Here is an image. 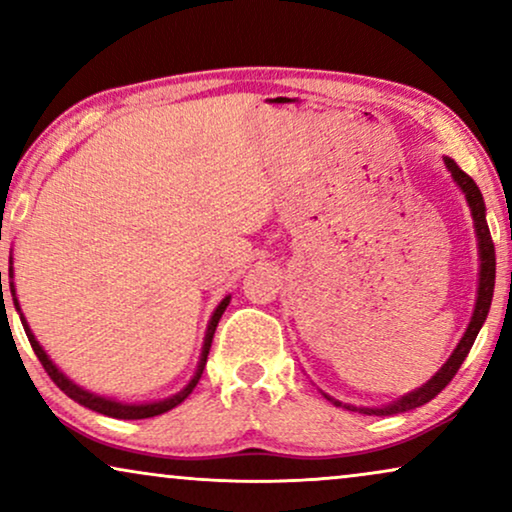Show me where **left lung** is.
Returning <instances> with one entry per match:
<instances>
[{"mask_svg":"<svg viewBox=\"0 0 512 512\" xmlns=\"http://www.w3.org/2000/svg\"><path fill=\"white\" fill-rule=\"evenodd\" d=\"M445 165L447 170L452 172L454 181H457L461 191H464L468 205H471V212H473V221H475V233H478V247H480V286H478V300H475V310H473V317H471V324H468L464 338L454 349L450 359L443 368L438 370L436 375L431 377L429 382L422 384L417 391H412V394L403 396L401 401H394L391 405H384V408H354V405H345L340 401H335V398L326 396L328 401L333 405H338V408H347V410H359L363 415H380V417H389V415H398V412H408V410H415L419 405L429 403L431 398H436L440 391H443L447 384L452 382V377L457 375V370L461 368V363L471 352L475 338H478L482 324H485L487 319V312H489V305H492V296H494V279H496V251H494V242H492V235H489V226H487V219H485V202H482V193L480 188L475 186V181L468 177V174L461 170V167L454 163L452 158H445Z\"/></svg>","mask_w":512,"mask_h":512,"instance_id":"1","label":"left lung"}]
</instances>
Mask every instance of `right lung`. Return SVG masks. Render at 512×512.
<instances>
[{"mask_svg":"<svg viewBox=\"0 0 512 512\" xmlns=\"http://www.w3.org/2000/svg\"><path fill=\"white\" fill-rule=\"evenodd\" d=\"M11 296H13V305H16V310H20L18 307V298H16V289H13V282H11ZM230 303V298H223L221 305L216 307L214 314H212V321H209L207 326V335H205V347H202V356H200V363H198V370H195L193 380L188 382L186 389H181L177 396L172 398H165V401H158V403H144V405H128V403H116V401H109V398H102V396H95L90 394V391L76 387L74 382H69L65 375L60 373L58 368L53 366V361L48 359L44 349H41V345L37 340H34V335L30 331V326H27V321L23 314H20V321H23V328L27 333V340H30V345L34 349V354H37V359L41 361V366H44V370L48 373V377L58 384V387L65 391V394L72 398V401L86 405V408L100 412V415H107V417H116V419H146V417H156V415H163V412L177 408V405L184 401V398L191 394V391L195 389V384H198V380L202 377V370H205V363H207V354H209V347H212V338H214V331L216 326H219V319L221 314L226 312V307ZM2 305H4V291H2Z\"/></svg>","mask_w":512,"mask_h":512,"instance_id":"obj_1","label":"right lung"}]
</instances>
